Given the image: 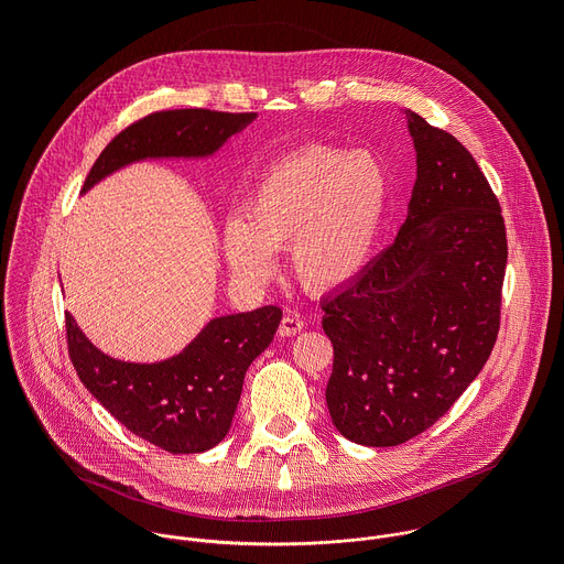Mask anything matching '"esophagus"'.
<instances>
[{
    "mask_svg": "<svg viewBox=\"0 0 564 564\" xmlns=\"http://www.w3.org/2000/svg\"><path fill=\"white\" fill-rule=\"evenodd\" d=\"M303 330V318L299 314H285L281 318V326H279V335L281 337H294Z\"/></svg>",
    "mask_w": 564,
    "mask_h": 564,
    "instance_id": "1",
    "label": "esophagus"
}]
</instances>
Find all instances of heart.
<instances>
[{"instance_id":"b5f03b06","label":"heart","mask_w":564,"mask_h":564,"mask_svg":"<svg viewBox=\"0 0 564 564\" xmlns=\"http://www.w3.org/2000/svg\"><path fill=\"white\" fill-rule=\"evenodd\" d=\"M392 200V178L368 149L307 144L259 176L246 217L229 216L223 250L250 281L274 274V252L290 250L296 281L312 292L352 283L372 259Z\"/></svg>"}]
</instances>
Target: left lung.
<instances>
[{
	"label": "left lung",
	"mask_w": 564,
	"mask_h": 564,
	"mask_svg": "<svg viewBox=\"0 0 564 564\" xmlns=\"http://www.w3.org/2000/svg\"><path fill=\"white\" fill-rule=\"evenodd\" d=\"M417 151L394 243L321 301L335 348L326 401L337 431L397 446L431 429L487 364L500 330L507 229L468 149L406 111Z\"/></svg>",
	"instance_id": "8db88e82"
}]
</instances>
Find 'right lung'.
I'll return each mask as SVG.
<instances>
[{
  "instance_id": "right-lung-1",
  "label": "right lung",
  "mask_w": 564,
  "mask_h": 564,
  "mask_svg": "<svg viewBox=\"0 0 564 564\" xmlns=\"http://www.w3.org/2000/svg\"><path fill=\"white\" fill-rule=\"evenodd\" d=\"M257 113L155 111L120 131L94 163L83 192L144 158H203L243 131ZM281 307L212 318L176 357L129 364L100 352L66 312L73 368L100 404L133 435L167 453H203L229 431L250 364L270 346Z\"/></svg>"
}]
</instances>
